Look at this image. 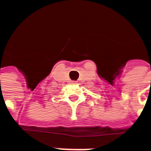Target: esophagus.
<instances>
[{
  "mask_svg": "<svg viewBox=\"0 0 151 151\" xmlns=\"http://www.w3.org/2000/svg\"><path fill=\"white\" fill-rule=\"evenodd\" d=\"M75 82H73V83H75Z\"/></svg>",
  "mask_w": 151,
  "mask_h": 151,
  "instance_id": "esophagus-1",
  "label": "esophagus"
}]
</instances>
